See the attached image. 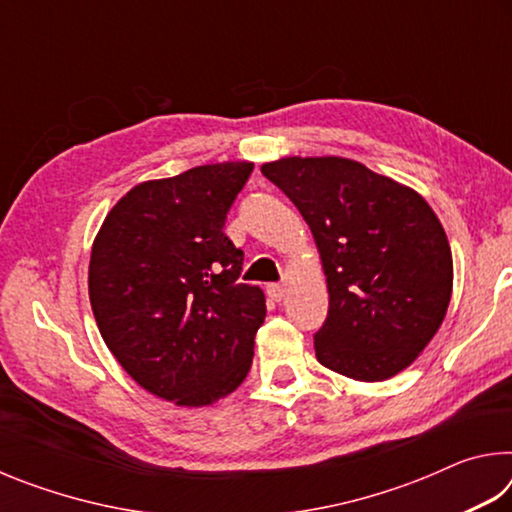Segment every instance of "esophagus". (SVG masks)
Returning a JSON list of instances; mask_svg holds the SVG:
<instances>
[{
  "label": "esophagus",
  "instance_id": "34e87169",
  "mask_svg": "<svg viewBox=\"0 0 512 512\" xmlns=\"http://www.w3.org/2000/svg\"><path fill=\"white\" fill-rule=\"evenodd\" d=\"M266 293H268V298H271V300L280 302L284 298V293H287V289H284V284H268Z\"/></svg>",
  "mask_w": 512,
  "mask_h": 512
}]
</instances>
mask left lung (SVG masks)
I'll return each instance as SVG.
<instances>
[{"label":"left lung","instance_id":"1","mask_svg":"<svg viewBox=\"0 0 512 512\" xmlns=\"http://www.w3.org/2000/svg\"><path fill=\"white\" fill-rule=\"evenodd\" d=\"M298 207L327 275L316 359L357 381H384L418 359L452 298L449 241L429 203L345 158H282L262 167Z\"/></svg>","mask_w":512,"mask_h":512}]
</instances>
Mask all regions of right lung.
Segmentation results:
<instances>
[{
    "label": "right lung",
    "mask_w": 512,
    "mask_h": 512,
    "mask_svg": "<svg viewBox=\"0 0 512 512\" xmlns=\"http://www.w3.org/2000/svg\"><path fill=\"white\" fill-rule=\"evenodd\" d=\"M250 173L253 162H221L137 185L94 239L88 284L99 332L162 400L212 404L253 363L266 300L239 282L244 253L223 232Z\"/></svg>",
    "instance_id": "right-lung-1"
}]
</instances>
